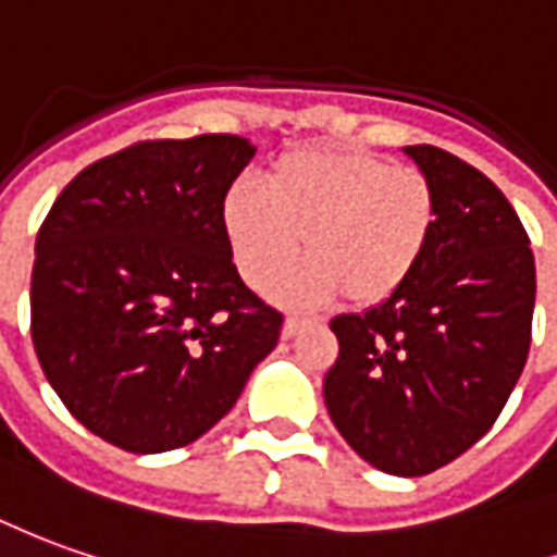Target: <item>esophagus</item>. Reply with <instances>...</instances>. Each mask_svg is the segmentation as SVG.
Here are the masks:
<instances>
[{
	"mask_svg": "<svg viewBox=\"0 0 557 557\" xmlns=\"http://www.w3.org/2000/svg\"><path fill=\"white\" fill-rule=\"evenodd\" d=\"M305 326H308V320H301V317H286V320H283V338H293V335H298Z\"/></svg>",
	"mask_w": 557,
	"mask_h": 557,
	"instance_id": "1",
	"label": "esophagus"
}]
</instances>
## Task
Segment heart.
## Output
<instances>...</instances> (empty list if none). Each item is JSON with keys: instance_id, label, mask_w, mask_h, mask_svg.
<instances>
[{"instance_id": "heart-1", "label": "heart", "mask_w": 557, "mask_h": 557, "mask_svg": "<svg viewBox=\"0 0 557 557\" xmlns=\"http://www.w3.org/2000/svg\"><path fill=\"white\" fill-rule=\"evenodd\" d=\"M222 222L240 277L268 289L301 256L308 264L277 286V298L308 308L342 295L350 308H377L399 295L433 244L438 200L418 168L347 146L283 154L262 191L231 188Z\"/></svg>"}]
</instances>
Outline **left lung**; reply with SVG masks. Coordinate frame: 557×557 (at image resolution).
I'll use <instances>...</instances> for the list:
<instances>
[{"label": "left lung", "mask_w": 557, "mask_h": 557, "mask_svg": "<svg viewBox=\"0 0 557 557\" xmlns=\"http://www.w3.org/2000/svg\"><path fill=\"white\" fill-rule=\"evenodd\" d=\"M433 180L438 222L399 295L329 326L323 396L354 451L389 475H426L500 418L531 350V237L503 191L457 154L406 146Z\"/></svg>", "instance_id": "left-lung-1"}]
</instances>
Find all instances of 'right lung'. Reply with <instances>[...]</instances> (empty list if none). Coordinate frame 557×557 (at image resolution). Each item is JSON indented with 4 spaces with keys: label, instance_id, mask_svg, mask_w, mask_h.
<instances>
[{
    "label": "right lung",
    "instance_id": "right-lung-1",
    "mask_svg": "<svg viewBox=\"0 0 557 557\" xmlns=\"http://www.w3.org/2000/svg\"><path fill=\"white\" fill-rule=\"evenodd\" d=\"M249 139H146L72 180L36 237L33 347L94 436L134 454L183 448L237 403L283 313L231 262L222 203Z\"/></svg>",
    "mask_w": 557,
    "mask_h": 557
}]
</instances>
